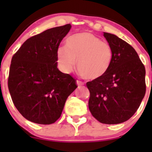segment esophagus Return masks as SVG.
Here are the masks:
<instances>
[{
  "instance_id": "1",
  "label": "esophagus",
  "mask_w": 152,
  "mask_h": 152,
  "mask_svg": "<svg viewBox=\"0 0 152 152\" xmlns=\"http://www.w3.org/2000/svg\"><path fill=\"white\" fill-rule=\"evenodd\" d=\"M76 85L78 86H82L84 85V83L82 82H80V81H76Z\"/></svg>"
}]
</instances>
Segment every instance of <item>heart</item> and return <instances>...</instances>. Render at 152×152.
Masks as SVG:
<instances>
[{
	"label": "heart",
	"mask_w": 152,
	"mask_h": 152,
	"mask_svg": "<svg viewBox=\"0 0 152 152\" xmlns=\"http://www.w3.org/2000/svg\"><path fill=\"white\" fill-rule=\"evenodd\" d=\"M112 58L113 51L109 44L89 32L69 37L66 46H59L56 50L57 65L61 71L71 73L77 61L80 75L90 80L99 79L107 73Z\"/></svg>",
	"instance_id": "heart-1"
}]
</instances>
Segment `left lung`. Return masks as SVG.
<instances>
[{"label": "left lung", "mask_w": 152, "mask_h": 152, "mask_svg": "<svg viewBox=\"0 0 152 152\" xmlns=\"http://www.w3.org/2000/svg\"><path fill=\"white\" fill-rule=\"evenodd\" d=\"M104 37L113 58L103 76L87 83L89 110L101 123L121 124L136 113L145 96V67L129 44L113 34L104 32Z\"/></svg>", "instance_id": "obj_1"}]
</instances>
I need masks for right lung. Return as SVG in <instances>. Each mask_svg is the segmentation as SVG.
<instances>
[{"label": "right lung", "mask_w": 152, "mask_h": 152, "mask_svg": "<svg viewBox=\"0 0 152 152\" xmlns=\"http://www.w3.org/2000/svg\"><path fill=\"white\" fill-rule=\"evenodd\" d=\"M71 28L55 27L27 39L12 56L8 79L12 102L27 120L51 124L60 118L75 79L57 68L56 50Z\"/></svg>", "instance_id": "1"}]
</instances>
